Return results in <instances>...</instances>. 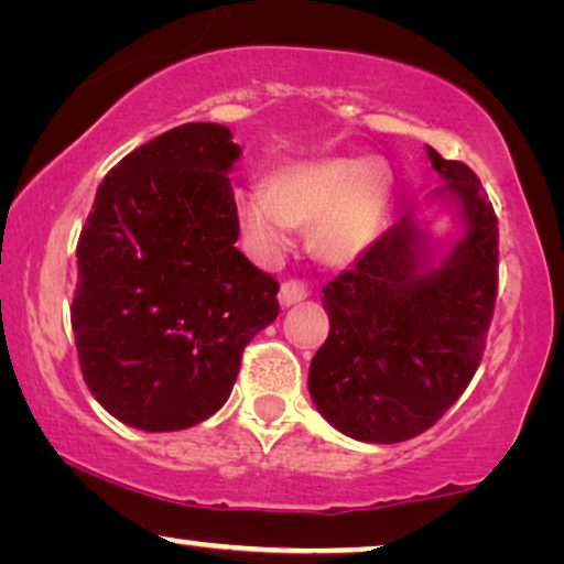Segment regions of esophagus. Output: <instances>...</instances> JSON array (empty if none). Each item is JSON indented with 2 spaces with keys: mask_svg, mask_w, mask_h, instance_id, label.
<instances>
[{
  "mask_svg": "<svg viewBox=\"0 0 564 564\" xmlns=\"http://www.w3.org/2000/svg\"><path fill=\"white\" fill-rule=\"evenodd\" d=\"M307 297V288L300 280H288V282H282V288H280V303L284 305V307H290V305H295V303H300V300H305Z\"/></svg>",
  "mask_w": 564,
  "mask_h": 564,
  "instance_id": "1",
  "label": "esophagus"
}]
</instances>
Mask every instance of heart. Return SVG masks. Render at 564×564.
<instances>
[{
  "mask_svg": "<svg viewBox=\"0 0 564 564\" xmlns=\"http://www.w3.org/2000/svg\"><path fill=\"white\" fill-rule=\"evenodd\" d=\"M390 195L392 174L382 159H321L284 172L274 189H246L241 215L259 251L282 249L292 228L313 223L315 253L346 264L380 234Z\"/></svg>",
  "mask_w": 564,
  "mask_h": 564,
  "instance_id": "obj_1",
  "label": "heart"
}]
</instances>
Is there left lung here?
<instances>
[{
    "mask_svg": "<svg viewBox=\"0 0 564 564\" xmlns=\"http://www.w3.org/2000/svg\"><path fill=\"white\" fill-rule=\"evenodd\" d=\"M467 234L429 267L411 215L323 288L330 330L311 361L315 408L341 434L398 444L434 426L480 367L498 297V218L477 174L429 149Z\"/></svg>",
    "mask_w": 564,
    "mask_h": 564,
    "instance_id": "left-lung-1",
    "label": "left lung"
}]
</instances>
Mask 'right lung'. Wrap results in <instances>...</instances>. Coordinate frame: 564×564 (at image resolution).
<instances>
[{"label":"right lung","instance_id":"right-lung-1","mask_svg":"<svg viewBox=\"0 0 564 564\" xmlns=\"http://www.w3.org/2000/svg\"><path fill=\"white\" fill-rule=\"evenodd\" d=\"M218 122L138 145L99 184L76 243L72 326L84 382L115 419L180 431L223 408L246 344L280 313V282L236 249Z\"/></svg>","mask_w":564,"mask_h":564}]
</instances>
